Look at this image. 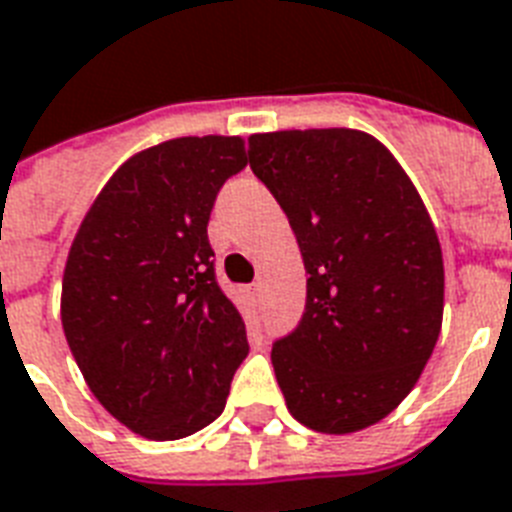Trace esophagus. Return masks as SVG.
I'll return each instance as SVG.
<instances>
[{
  "label": "esophagus",
  "mask_w": 512,
  "mask_h": 512,
  "mask_svg": "<svg viewBox=\"0 0 512 512\" xmlns=\"http://www.w3.org/2000/svg\"><path fill=\"white\" fill-rule=\"evenodd\" d=\"M248 296H251L253 301H259V298H261V285H259V282H253L251 288H248Z\"/></svg>",
  "instance_id": "obj_1"
}]
</instances>
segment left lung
Instances as JSON below:
<instances>
[{
    "label": "left lung",
    "instance_id": "1",
    "mask_svg": "<svg viewBox=\"0 0 512 512\" xmlns=\"http://www.w3.org/2000/svg\"><path fill=\"white\" fill-rule=\"evenodd\" d=\"M248 163L296 232L306 309L272 346L290 415L354 433L394 412L441 333L444 261L418 190L357 129L251 134Z\"/></svg>",
    "mask_w": 512,
    "mask_h": 512
}]
</instances>
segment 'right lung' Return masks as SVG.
Returning a JSON list of instances; mask_svg holds the SVG:
<instances>
[{
	"label": "right lung",
	"mask_w": 512,
	"mask_h": 512,
	"mask_svg": "<svg viewBox=\"0 0 512 512\" xmlns=\"http://www.w3.org/2000/svg\"><path fill=\"white\" fill-rule=\"evenodd\" d=\"M245 163L240 137L147 147L108 179L73 237L65 341L97 402L145 439L214 423L248 354L206 230L216 192Z\"/></svg>",
	"instance_id": "right-lung-1"
}]
</instances>
